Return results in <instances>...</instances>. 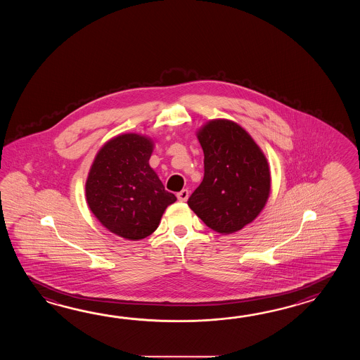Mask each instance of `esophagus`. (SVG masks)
Masks as SVG:
<instances>
[{
    "instance_id": "esophagus-1",
    "label": "esophagus",
    "mask_w": 360,
    "mask_h": 360,
    "mask_svg": "<svg viewBox=\"0 0 360 360\" xmlns=\"http://www.w3.org/2000/svg\"><path fill=\"white\" fill-rule=\"evenodd\" d=\"M177 199L180 200V202H185L188 197H189V191L188 189H183L181 191H179L176 194Z\"/></svg>"
}]
</instances>
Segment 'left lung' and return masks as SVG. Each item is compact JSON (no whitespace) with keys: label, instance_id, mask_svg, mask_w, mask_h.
Segmentation results:
<instances>
[{"label":"left lung","instance_id":"obj_1","mask_svg":"<svg viewBox=\"0 0 360 360\" xmlns=\"http://www.w3.org/2000/svg\"><path fill=\"white\" fill-rule=\"evenodd\" d=\"M205 176L188 206L208 228L224 234L252 222L265 207L270 172L264 153L239 124L214 120L199 130Z\"/></svg>","mask_w":360,"mask_h":360}]
</instances>
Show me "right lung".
<instances>
[{
    "label": "right lung",
    "mask_w": 360,
    "mask_h": 360,
    "mask_svg": "<svg viewBox=\"0 0 360 360\" xmlns=\"http://www.w3.org/2000/svg\"><path fill=\"white\" fill-rule=\"evenodd\" d=\"M152 152L150 139L120 135L100 149L86 181L92 214L109 231L131 240L150 236L176 200L149 166Z\"/></svg>",
    "instance_id": "1"
}]
</instances>
